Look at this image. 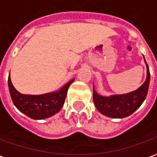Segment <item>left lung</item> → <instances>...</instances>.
I'll return each instance as SVG.
<instances>
[{
    "mask_svg": "<svg viewBox=\"0 0 157 157\" xmlns=\"http://www.w3.org/2000/svg\"><path fill=\"white\" fill-rule=\"evenodd\" d=\"M146 78L141 86L136 90L124 94L102 96L95 91L93 86V99L96 108L102 115L110 118H125L139 108L146 98L150 84L149 67L146 63Z\"/></svg>",
    "mask_w": 157,
    "mask_h": 157,
    "instance_id": "1",
    "label": "left lung"
}]
</instances>
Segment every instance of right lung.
<instances>
[{
    "mask_svg": "<svg viewBox=\"0 0 157 157\" xmlns=\"http://www.w3.org/2000/svg\"><path fill=\"white\" fill-rule=\"evenodd\" d=\"M74 79L64 84L60 90L38 95L23 94L18 92L8 77V87L14 105L24 115L33 120H43L57 114L64 104L67 90Z\"/></svg>",
    "mask_w": 157,
    "mask_h": 157,
    "instance_id": "add662e5",
    "label": "right lung"
}]
</instances>
